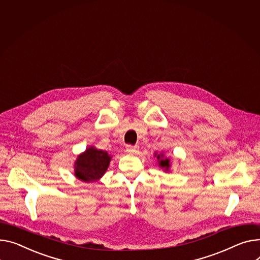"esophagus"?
<instances>
[{
    "label": "esophagus",
    "instance_id": "esophagus-1",
    "mask_svg": "<svg viewBox=\"0 0 260 260\" xmlns=\"http://www.w3.org/2000/svg\"><path fill=\"white\" fill-rule=\"evenodd\" d=\"M126 151L127 152H132V153H136L139 151V146L137 145H127L126 146Z\"/></svg>",
    "mask_w": 260,
    "mask_h": 260
}]
</instances>
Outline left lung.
<instances>
[{
  "label": "left lung",
  "mask_w": 260,
  "mask_h": 260,
  "mask_svg": "<svg viewBox=\"0 0 260 260\" xmlns=\"http://www.w3.org/2000/svg\"><path fill=\"white\" fill-rule=\"evenodd\" d=\"M155 157L158 159L159 166L164 170V171H169L170 170V160L168 158H165L164 153H155Z\"/></svg>",
  "instance_id": "obj_1"
}]
</instances>
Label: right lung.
<instances>
[{
  "instance_id": "1",
  "label": "right lung",
  "mask_w": 260,
  "mask_h": 260,
  "mask_svg": "<svg viewBox=\"0 0 260 260\" xmlns=\"http://www.w3.org/2000/svg\"><path fill=\"white\" fill-rule=\"evenodd\" d=\"M111 159L108 151L90 146L80 153L75 161V177L85 183L98 181L106 174Z\"/></svg>"
}]
</instances>
